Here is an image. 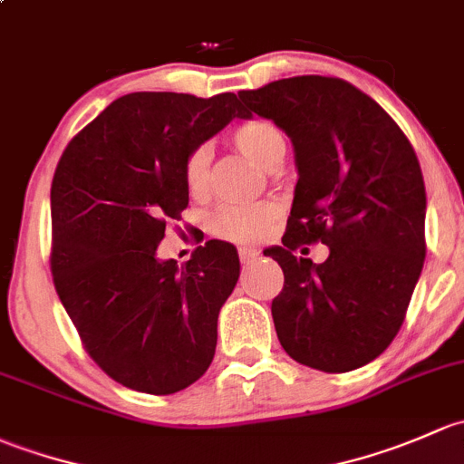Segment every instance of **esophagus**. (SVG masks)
I'll list each match as a JSON object with an SVG mask.
<instances>
[{"label": "esophagus", "instance_id": "1", "mask_svg": "<svg viewBox=\"0 0 464 464\" xmlns=\"http://www.w3.org/2000/svg\"><path fill=\"white\" fill-rule=\"evenodd\" d=\"M256 256H259V252L252 250V247H241V250H238V259H241V264H243V266L255 264Z\"/></svg>", "mask_w": 464, "mask_h": 464}]
</instances>
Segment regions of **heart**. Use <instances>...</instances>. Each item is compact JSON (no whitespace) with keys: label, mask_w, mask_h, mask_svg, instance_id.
<instances>
[{"label":"heart","mask_w":464,"mask_h":464,"mask_svg":"<svg viewBox=\"0 0 464 464\" xmlns=\"http://www.w3.org/2000/svg\"><path fill=\"white\" fill-rule=\"evenodd\" d=\"M232 145L241 154L252 159L264 169H275L281 165L285 156V138L275 122L266 118H250L237 125L230 133ZM185 189L189 197L200 198L209 189V150L208 147H197L189 151L183 165ZM279 205L272 200H264L256 205H221L217 212L209 217V230L217 234L223 241L243 243H259L267 237L272 226L279 218Z\"/></svg>","instance_id":"1"}]
</instances>
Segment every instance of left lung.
<instances>
[{"mask_svg": "<svg viewBox=\"0 0 464 464\" xmlns=\"http://www.w3.org/2000/svg\"><path fill=\"white\" fill-rule=\"evenodd\" d=\"M295 145L299 180L281 238L266 250L284 270L272 299L276 337L293 360L346 373L389 348L407 317L424 252L422 169L398 122L342 78L297 75L241 91ZM324 242L313 265L292 252Z\"/></svg>", "mask_w": 464, "mask_h": 464, "instance_id": "1", "label": "left lung"}]
</instances>
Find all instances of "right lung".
<instances>
[{"label": "right lung", "mask_w": 464, "mask_h": 464, "mask_svg": "<svg viewBox=\"0 0 464 464\" xmlns=\"http://www.w3.org/2000/svg\"><path fill=\"white\" fill-rule=\"evenodd\" d=\"M232 118H246L234 93H127L57 162L55 290L91 360L127 389L176 393L212 364L218 310L238 279L237 250L205 241L179 267L156 259V247L189 203L185 159Z\"/></svg>", "instance_id": "right-lung-1"}]
</instances>
